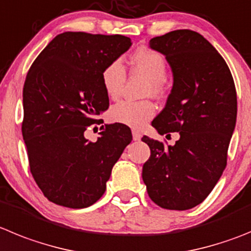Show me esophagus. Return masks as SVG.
Returning a JSON list of instances; mask_svg holds the SVG:
<instances>
[{
  "label": "esophagus",
  "mask_w": 251,
  "mask_h": 251,
  "mask_svg": "<svg viewBox=\"0 0 251 251\" xmlns=\"http://www.w3.org/2000/svg\"><path fill=\"white\" fill-rule=\"evenodd\" d=\"M132 134H133V139H134V141H141L142 133L139 132V130L133 129V130H132Z\"/></svg>",
  "instance_id": "1"
}]
</instances>
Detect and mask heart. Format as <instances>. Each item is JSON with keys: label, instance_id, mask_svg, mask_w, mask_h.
Returning <instances> with one entry per match:
<instances>
[{"label": "heart", "instance_id": "b5f03b06", "mask_svg": "<svg viewBox=\"0 0 251 251\" xmlns=\"http://www.w3.org/2000/svg\"><path fill=\"white\" fill-rule=\"evenodd\" d=\"M130 66L134 72L148 79L147 93L158 94L162 82L167 75V63L160 53L149 48H138L130 57ZM126 80V72L119 61L110 62L102 72V84L110 100L121 96ZM155 114V107L151 100H121L110 108V119L133 128H141Z\"/></svg>", "mask_w": 251, "mask_h": 251}]
</instances>
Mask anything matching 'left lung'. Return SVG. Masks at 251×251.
<instances>
[{
    "instance_id": "8db88e82",
    "label": "left lung",
    "mask_w": 251,
    "mask_h": 251,
    "mask_svg": "<svg viewBox=\"0 0 251 251\" xmlns=\"http://www.w3.org/2000/svg\"><path fill=\"white\" fill-rule=\"evenodd\" d=\"M165 57L173 87L163 110L151 122L159 134L179 132L174 146L144 135L151 148L142 176L149 198L171 210H188L210 194L226 165L236 123L233 75L198 32L176 29L149 41Z\"/></svg>"
}]
</instances>
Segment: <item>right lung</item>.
Returning a JSON list of instances; mask_svg holds the SVG:
<instances>
[{
    "mask_svg": "<svg viewBox=\"0 0 251 251\" xmlns=\"http://www.w3.org/2000/svg\"><path fill=\"white\" fill-rule=\"evenodd\" d=\"M132 46L129 37L64 32L34 59L24 87L22 135L31 173L52 203L80 209L105 192L112 168L132 142L121 123L96 142L84 132L109 107L102 72Z\"/></svg>",
    "mask_w": 251,
    "mask_h": 251,
    "instance_id": "right-lung-1",
    "label": "right lung"
}]
</instances>
